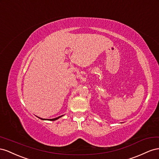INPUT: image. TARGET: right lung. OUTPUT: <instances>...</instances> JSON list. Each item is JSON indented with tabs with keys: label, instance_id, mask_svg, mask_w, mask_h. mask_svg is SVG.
<instances>
[{
	"label": "right lung",
	"instance_id": "right-lung-1",
	"mask_svg": "<svg viewBox=\"0 0 159 159\" xmlns=\"http://www.w3.org/2000/svg\"><path fill=\"white\" fill-rule=\"evenodd\" d=\"M62 116H64V115H61V116H58V117H56V118H54V119H42V118H40V117H38V118H39L40 119H41V120H57V119H60L61 117H62Z\"/></svg>",
	"mask_w": 159,
	"mask_h": 159
}]
</instances>
